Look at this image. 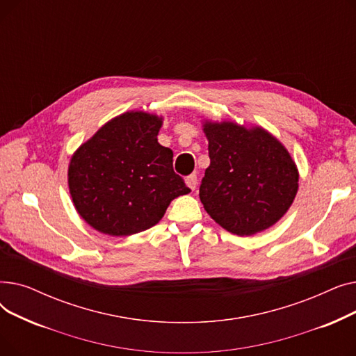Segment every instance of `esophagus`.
I'll return each instance as SVG.
<instances>
[{"label":"esophagus","instance_id":"esophagus-1","mask_svg":"<svg viewBox=\"0 0 356 356\" xmlns=\"http://www.w3.org/2000/svg\"><path fill=\"white\" fill-rule=\"evenodd\" d=\"M186 184H188L192 191H195L196 186H197V176L196 175H191V176L186 177Z\"/></svg>","mask_w":356,"mask_h":356}]
</instances>
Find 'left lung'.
<instances>
[{
    "mask_svg": "<svg viewBox=\"0 0 356 356\" xmlns=\"http://www.w3.org/2000/svg\"><path fill=\"white\" fill-rule=\"evenodd\" d=\"M211 164L199 197L211 218L244 236L264 231L294 200L298 173L287 149L263 128L204 124Z\"/></svg>",
    "mask_w": 356,
    "mask_h": 356,
    "instance_id": "1",
    "label": "left lung"
}]
</instances>
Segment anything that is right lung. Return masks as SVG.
<instances>
[{"label":"right lung","mask_w":356,"mask_h":356,"mask_svg":"<svg viewBox=\"0 0 356 356\" xmlns=\"http://www.w3.org/2000/svg\"><path fill=\"white\" fill-rule=\"evenodd\" d=\"M161 120L127 112L105 124L70 160L69 191L92 228L127 236L152 228L170 202L189 193L173 152L157 141Z\"/></svg>","instance_id":"right-lung-1"}]
</instances>
